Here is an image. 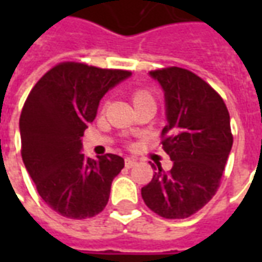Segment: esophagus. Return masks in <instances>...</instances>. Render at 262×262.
<instances>
[{"label":"esophagus","instance_id":"1","mask_svg":"<svg viewBox=\"0 0 262 262\" xmlns=\"http://www.w3.org/2000/svg\"><path fill=\"white\" fill-rule=\"evenodd\" d=\"M136 164H137V160L132 159V157H127V159H125L126 168H132V167H135Z\"/></svg>","mask_w":262,"mask_h":262}]
</instances>
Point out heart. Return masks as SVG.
<instances>
[{
  "label": "heart",
  "instance_id": "1",
  "mask_svg": "<svg viewBox=\"0 0 262 262\" xmlns=\"http://www.w3.org/2000/svg\"><path fill=\"white\" fill-rule=\"evenodd\" d=\"M132 101H133L135 106H136L139 103L146 102V101H154V99L151 92L144 90V88H139V90H136V91L132 94Z\"/></svg>",
  "mask_w": 262,
  "mask_h": 262
}]
</instances>
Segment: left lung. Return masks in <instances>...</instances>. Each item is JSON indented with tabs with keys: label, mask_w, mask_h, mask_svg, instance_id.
Returning <instances> with one entry per match:
<instances>
[{
	"label": "left lung",
	"mask_w": 262,
	"mask_h": 262,
	"mask_svg": "<svg viewBox=\"0 0 262 262\" xmlns=\"http://www.w3.org/2000/svg\"><path fill=\"white\" fill-rule=\"evenodd\" d=\"M164 90L167 125L161 144L172 160L165 172L154 165L142 188L148 209L165 219H185L213 198L233 146L225 101L206 81L181 67L150 71Z\"/></svg>",
	"instance_id": "left-lung-1"
}]
</instances>
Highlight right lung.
I'll return each instance as SVG.
<instances>
[{
	"instance_id": "add662e5",
	"label": "right lung",
	"mask_w": 262,
	"mask_h": 262,
	"mask_svg": "<svg viewBox=\"0 0 262 262\" xmlns=\"http://www.w3.org/2000/svg\"><path fill=\"white\" fill-rule=\"evenodd\" d=\"M130 74L64 61L49 70L26 98L19 118L22 160L40 198L64 217L101 213L125 167L116 154L85 157L81 137L101 98Z\"/></svg>"
}]
</instances>
